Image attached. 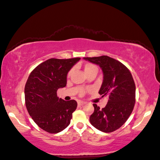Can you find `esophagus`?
Segmentation results:
<instances>
[{"label":"esophagus","mask_w":160,"mask_h":160,"mask_svg":"<svg viewBox=\"0 0 160 160\" xmlns=\"http://www.w3.org/2000/svg\"><path fill=\"white\" fill-rule=\"evenodd\" d=\"M86 104L85 102H83V101H81V100H79L78 102V104L79 105V106H83V105H84Z\"/></svg>","instance_id":"esophagus-1"}]
</instances>
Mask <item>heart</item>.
Segmentation results:
<instances>
[{"mask_svg":"<svg viewBox=\"0 0 160 160\" xmlns=\"http://www.w3.org/2000/svg\"><path fill=\"white\" fill-rule=\"evenodd\" d=\"M93 69H98L97 67L94 65V64H87V65L84 67V71H85V73H87L89 72V71H92ZM71 71H70L69 72V76L71 74ZM84 92H85V91H84V89H81L80 91V93L81 94H84Z\"/></svg>","mask_w":160,"mask_h":160,"instance_id":"1","label":"heart"}]
</instances>
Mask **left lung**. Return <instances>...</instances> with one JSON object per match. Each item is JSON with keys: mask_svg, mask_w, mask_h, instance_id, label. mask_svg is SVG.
I'll return each mask as SVG.
<instances>
[{"mask_svg": "<svg viewBox=\"0 0 160 160\" xmlns=\"http://www.w3.org/2000/svg\"><path fill=\"white\" fill-rule=\"evenodd\" d=\"M84 60L99 65L103 72V82L99 93L107 96L108 102L101 108L93 104L94 112L89 120L95 128L111 132L123 125L130 116L135 102V84L128 68L107 56L87 57Z\"/></svg>", "mask_w": 160, "mask_h": 160, "instance_id": "8db88e82", "label": "left lung"}]
</instances>
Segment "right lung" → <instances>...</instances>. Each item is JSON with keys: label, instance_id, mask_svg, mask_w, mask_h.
I'll use <instances>...</instances> for the list:
<instances>
[{"label": "right lung", "instance_id": "obj_1", "mask_svg": "<svg viewBox=\"0 0 160 160\" xmlns=\"http://www.w3.org/2000/svg\"><path fill=\"white\" fill-rule=\"evenodd\" d=\"M80 58H50L33 69L25 87V105L35 123L49 133H57L69 125L77 108L74 100L65 101L57 91L67 84L69 70Z\"/></svg>", "mask_w": 160, "mask_h": 160}]
</instances>
